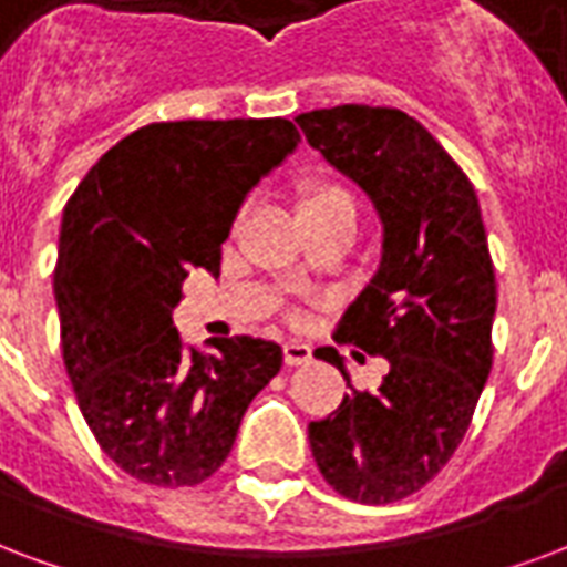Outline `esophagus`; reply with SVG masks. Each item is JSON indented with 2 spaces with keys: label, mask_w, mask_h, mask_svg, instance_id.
Returning <instances> with one entry per match:
<instances>
[{
  "label": "esophagus",
  "mask_w": 567,
  "mask_h": 567,
  "mask_svg": "<svg viewBox=\"0 0 567 567\" xmlns=\"http://www.w3.org/2000/svg\"><path fill=\"white\" fill-rule=\"evenodd\" d=\"M313 359V349L308 343H301V340H289L287 347H284V361H287L289 368H299V364H308Z\"/></svg>",
  "instance_id": "esophagus-1"
}]
</instances>
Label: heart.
Returning <instances> with one entry per match:
<instances>
[{
	"instance_id": "heart-1",
	"label": "heart",
	"mask_w": 567,
	"mask_h": 567,
	"mask_svg": "<svg viewBox=\"0 0 567 567\" xmlns=\"http://www.w3.org/2000/svg\"><path fill=\"white\" fill-rule=\"evenodd\" d=\"M331 206H352V197H349V190L338 182H329V178H317V182H308L305 190H301L299 208L301 215L305 212H313V208H331Z\"/></svg>"
}]
</instances>
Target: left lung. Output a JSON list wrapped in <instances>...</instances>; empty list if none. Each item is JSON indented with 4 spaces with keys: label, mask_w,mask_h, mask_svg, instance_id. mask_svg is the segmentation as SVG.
<instances>
[{
    "label": "left lung",
    "mask_w": 567,
    "mask_h": 567,
    "mask_svg": "<svg viewBox=\"0 0 567 567\" xmlns=\"http://www.w3.org/2000/svg\"><path fill=\"white\" fill-rule=\"evenodd\" d=\"M296 122L380 212V271L334 338L389 361L380 389L349 385L329 419L310 421V451L340 496L389 505L451 461L491 377L496 275L487 233L466 173L403 110L340 104ZM319 359L349 382L338 349L322 347Z\"/></svg>",
    "instance_id": "1"
}]
</instances>
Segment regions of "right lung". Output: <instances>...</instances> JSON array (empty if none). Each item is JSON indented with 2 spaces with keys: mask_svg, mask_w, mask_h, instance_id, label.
I'll return each mask as SVG.
<instances>
[{
  "mask_svg": "<svg viewBox=\"0 0 567 567\" xmlns=\"http://www.w3.org/2000/svg\"><path fill=\"white\" fill-rule=\"evenodd\" d=\"M299 140L287 118L152 122L68 199L53 275L62 359L97 445L131 478H212L278 377L275 340L238 334L199 352L173 329V308L190 268L218 275L238 206Z\"/></svg>",
  "mask_w": 567,
  "mask_h": 567,
  "instance_id": "add662e5",
  "label": "right lung"
}]
</instances>
